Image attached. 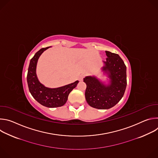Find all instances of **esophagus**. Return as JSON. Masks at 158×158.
Here are the masks:
<instances>
[{"label": "esophagus", "mask_w": 158, "mask_h": 158, "mask_svg": "<svg viewBox=\"0 0 158 158\" xmlns=\"http://www.w3.org/2000/svg\"><path fill=\"white\" fill-rule=\"evenodd\" d=\"M84 77V75L81 74V75H80V76H79V77L78 79H79V81H82L83 80Z\"/></svg>", "instance_id": "obj_1"}]
</instances>
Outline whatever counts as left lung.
Wrapping results in <instances>:
<instances>
[{"mask_svg":"<svg viewBox=\"0 0 158 158\" xmlns=\"http://www.w3.org/2000/svg\"><path fill=\"white\" fill-rule=\"evenodd\" d=\"M107 58L103 71L109 73L110 84L106 86L96 77L87 76L84 79L87 87L85 92L88 104L99 109H107L114 106L124 96L127 85L126 66L115 53L106 51Z\"/></svg>","mask_w":158,"mask_h":158,"instance_id":"8db88e82","label":"left lung"}]
</instances>
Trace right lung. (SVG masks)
I'll use <instances>...</instances> for the list:
<instances>
[{
    "instance_id": "add662e5",
    "label": "right lung",
    "mask_w": 158,
    "mask_h": 158,
    "mask_svg": "<svg viewBox=\"0 0 158 158\" xmlns=\"http://www.w3.org/2000/svg\"><path fill=\"white\" fill-rule=\"evenodd\" d=\"M48 48H42L31 59L27 76L28 87L33 98L42 106L48 107H60L65 104L69 93L76 87L79 81L54 89L45 87L39 81L36 75L37 62L41 54Z\"/></svg>"
}]
</instances>
